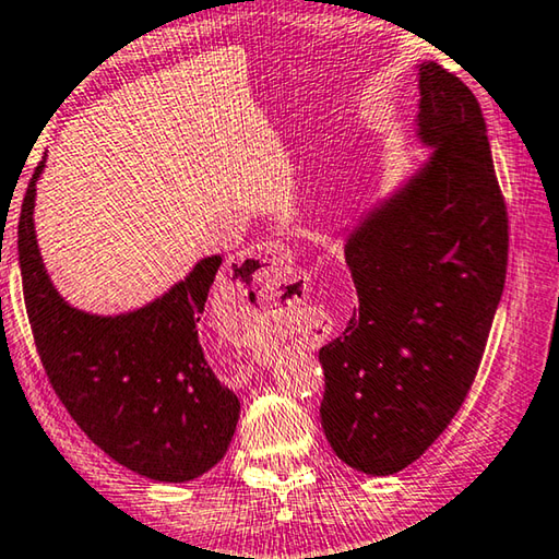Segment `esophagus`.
Returning <instances> with one entry per match:
<instances>
[{"instance_id": "1", "label": "esophagus", "mask_w": 559, "mask_h": 559, "mask_svg": "<svg viewBox=\"0 0 559 559\" xmlns=\"http://www.w3.org/2000/svg\"><path fill=\"white\" fill-rule=\"evenodd\" d=\"M234 271L259 293L278 288L286 281L288 261L286 251L278 243H257L251 249L236 253Z\"/></svg>"}]
</instances>
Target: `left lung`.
Wrapping results in <instances>:
<instances>
[{"mask_svg": "<svg viewBox=\"0 0 559 559\" xmlns=\"http://www.w3.org/2000/svg\"><path fill=\"white\" fill-rule=\"evenodd\" d=\"M416 135L431 157L347 236L359 308L320 347V421L335 456L370 476L409 466L476 380L508 266V214L468 86L419 63Z\"/></svg>", "mask_w": 559, "mask_h": 559, "instance_id": "1", "label": "left lung"}]
</instances>
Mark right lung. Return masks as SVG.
Wrapping results in <instances>:
<instances>
[{"label": "right lung", "mask_w": 559, "mask_h": 559, "mask_svg": "<svg viewBox=\"0 0 559 559\" xmlns=\"http://www.w3.org/2000/svg\"><path fill=\"white\" fill-rule=\"evenodd\" d=\"M34 169L19 216L26 316L46 377L86 437L140 476L185 484L224 459L239 396L206 362L197 323L222 266L206 257L165 296L120 316L73 308L53 288L34 231Z\"/></svg>", "instance_id": "1"}]
</instances>
